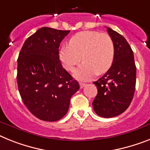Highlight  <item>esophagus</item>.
Masks as SVG:
<instances>
[{"label": "esophagus", "mask_w": 150, "mask_h": 150, "mask_svg": "<svg viewBox=\"0 0 150 150\" xmlns=\"http://www.w3.org/2000/svg\"><path fill=\"white\" fill-rule=\"evenodd\" d=\"M79 85H80V88H82L84 87L85 86V83H83V82H79Z\"/></svg>", "instance_id": "obj_1"}]
</instances>
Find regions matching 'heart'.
Returning a JSON list of instances; mask_svg holds the SVG:
<instances>
[{
    "label": "heart",
    "mask_w": 150,
    "mask_h": 150,
    "mask_svg": "<svg viewBox=\"0 0 150 150\" xmlns=\"http://www.w3.org/2000/svg\"><path fill=\"white\" fill-rule=\"evenodd\" d=\"M59 58L63 67L70 71L82 59L85 62L75 71V75L81 80H89L111 67L114 59V42L105 33L81 31L70 39L69 46L61 48Z\"/></svg>",
    "instance_id": "obj_1"
}]
</instances>
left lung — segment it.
<instances>
[{"label": "left lung", "instance_id": "8db88e82", "mask_svg": "<svg viewBox=\"0 0 150 150\" xmlns=\"http://www.w3.org/2000/svg\"><path fill=\"white\" fill-rule=\"evenodd\" d=\"M114 46V59L110 69L94 81L98 94L92 103L100 117H114L125 111L135 91L136 68L131 47L124 36L107 27Z\"/></svg>", "mask_w": 150, "mask_h": 150}]
</instances>
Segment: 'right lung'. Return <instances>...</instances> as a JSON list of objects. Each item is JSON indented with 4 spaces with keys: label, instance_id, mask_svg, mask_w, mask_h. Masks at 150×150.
Wrapping results in <instances>:
<instances>
[{
    "label": "right lung",
    "instance_id": "right-lung-1",
    "mask_svg": "<svg viewBox=\"0 0 150 150\" xmlns=\"http://www.w3.org/2000/svg\"><path fill=\"white\" fill-rule=\"evenodd\" d=\"M69 32L42 27L26 39L19 54L17 81L23 102L45 121L63 117L80 88L59 60L60 42Z\"/></svg>",
    "mask_w": 150,
    "mask_h": 150
}]
</instances>
